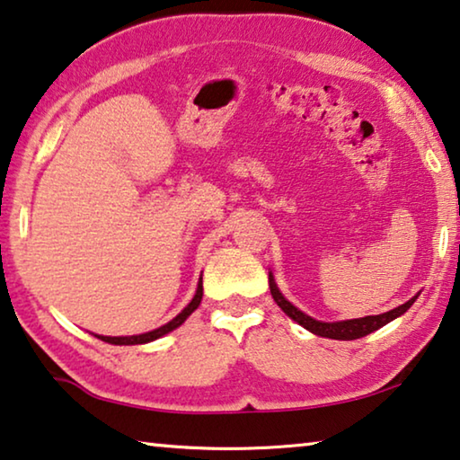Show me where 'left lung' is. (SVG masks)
<instances>
[{"label":"left lung","mask_w":460,"mask_h":460,"mask_svg":"<svg viewBox=\"0 0 460 460\" xmlns=\"http://www.w3.org/2000/svg\"><path fill=\"white\" fill-rule=\"evenodd\" d=\"M269 285H270V293H272V299L277 301V305L283 310L287 316L291 320H296L299 326H304L305 331H310L312 334H318V337H324V339H337V341H353V339H361L366 337V334L378 331V328L386 326L388 322H393L394 318H399L405 314L411 305L415 304V299L420 297V293H417L415 297H411L407 304H402L399 307H394V310L390 312H384L378 314V316H366V318H353V320H341V322H322L316 320L312 316H307L291 304L289 299H287L280 289L274 283V274L269 272Z\"/></svg>","instance_id":"obj_1"}]
</instances>
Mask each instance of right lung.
<instances>
[{"label": "right lung", "instance_id": "obj_1", "mask_svg": "<svg viewBox=\"0 0 460 460\" xmlns=\"http://www.w3.org/2000/svg\"><path fill=\"white\" fill-rule=\"evenodd\" d=\"M202 277L198 280V289L194 293V297H191L190 304L183 307V310L177 314L173 320H169L167 324H163L159 328H155V331L150 332H142V334H132V337H102V334H94V337L109 342V345H144V342H150V341H156L164 337V334H169L171 331H175V328H180L183 322H186L191 314L198 310V305H200L202 301Z\"/></svg>", "mask_w": 460, "mask_h": 460}]
</instances>
